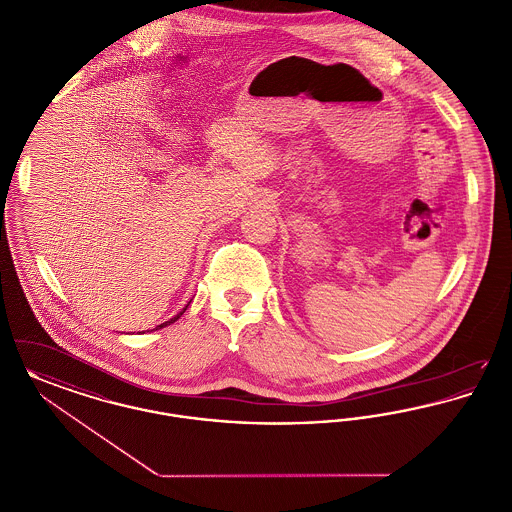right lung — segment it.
<instances>
[{
    "instance_id": "1",
    "label": "right lung",
    "mask_w": 512,
    "mask_h": 512,
    "mask_svg": "<svg viewBox=\"0 0 512 512\" xmlns=\"http://www.w3.org/2000/svg\"><path fill=\"white\" fill-rule=\"evenodd\" d=\"M188 305H190V303H188ZM188 305H186V307H184V309H182V311H180V313H178V315H176V317H172L171 320H167V322H163V324H159V326H157V328H155V330H159V328H165V326H169V324H172V322H176V320H178V318L182 317V315H184V311H186V309H188Z\"/></svg>"
}]
</instances>
